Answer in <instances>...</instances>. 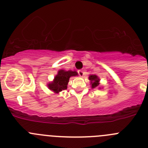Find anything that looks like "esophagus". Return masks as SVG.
<instances>
[{
	"label": "esophagus",
	"instance_id": "esophagus-1",
	"mask_svg": "<svg viewBox=\"0 0 148 148\" xmlns=\"http://www.w3.org/2000/svg\"><path fill=\"white\" fill-rule=\"evenodd\" d=\"M77 72H78L79 75L80 76V77H82V76L84 75V71H82V70H78V71H77Z\"/></svg>",
	"mask_w": 148,
	"mask_h": 148
}]
</instances>
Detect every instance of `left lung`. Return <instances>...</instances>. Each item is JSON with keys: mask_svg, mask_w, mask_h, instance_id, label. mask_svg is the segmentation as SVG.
Here are the masks:
<instances>
[{"mask_svg": "<svg viewBox=\"0 0 148 148\" xmlns=\"http://www.w3.org/2000/svg\"><path fill=\"white\" fill-rule=\"evenodd\" d=\"M89 80H90V85L92 88H95L99 87V78L98 77V76L95 75V74H93V75H90L89 76Z\"/></svg>", "mask_w": 148, "mask_h": 148, "instance_id": "obj_1", "label": "left lung"}]
</instances>
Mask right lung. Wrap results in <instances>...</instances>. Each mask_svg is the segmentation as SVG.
Segmentation results:
<instances>
[{"label": "right lung", "mask_w": 148, "mask_h": 148, "mask_svg": "<svg viewBox=\"0 0 148 148\" xmlns=\"http://www.w3.org/2000/svg\"><path fill=\"white\" fill-rule=\"evenodd\" d=\"M77 74H78L77 71L60 70L58 72L57 75L55 77L54 80L48 84V88L49 90L53 91L54 93H58L60 91L67 89V85L70 77L77 76Z\"/></svg>", "instance_id": "right-lung-1"}]
</instances>
